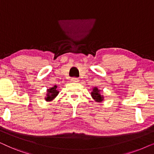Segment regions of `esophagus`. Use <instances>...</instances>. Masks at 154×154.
Masks as SVG:
<instances>
[{"mask_svg":"<svg viewBox=\"0 0 154 154\" xmlns=\"http://www.w3.org/2000/svg\"><path fill=\"white\" fill-rule=\"evenodd\" d=\"M71 81L73 82V83H77V82L79 81V79L78 78H71Z\"/></svg>","mask_w":154,"mask_h":154,"instance_id":"34e87169","label":"esophagus"}]
</instances>
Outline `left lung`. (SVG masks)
Masks as SVG:
<instances>
[{
    "label": "left lung",
    "mask_w": 154,
    "mask_h": 154,
    "mask_svg": "<svg viewBox=\"0 0 154 154\" xmlns=\"http://www.w3.org/2000/svg\"><path fill=\"white\" fill-rule=\"evenodd\" d=\"M100 90H99L97 87L92 88V91L91 92V96L93 100L97 102H102L104 100V96L102 95L100 93Z\"/></svg>",
    "instance_id": "8db88e82"
}]
</instances>
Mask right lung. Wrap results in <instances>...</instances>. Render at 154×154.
<instances>
[{
	"label": "right lung",
	"mask_w": 154,
	"mask_h": 154,
	"mask_svg": "<svg viewBox=\"0 0 154 154\" xmlns=\"http://www.w3.org/2000/svg\"><path fill=\"white\" fill-rule=\"evenodd\" d=\"M58 94L59 90L57 89V86L54 85L53 87L47 90V94H46V97H45V100L47 102H51L58 95Z\"/></svg>",
	"instance_id": "add662e5"
}]
</instances>
